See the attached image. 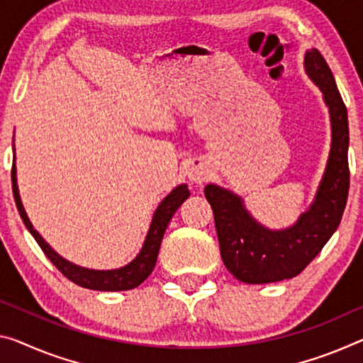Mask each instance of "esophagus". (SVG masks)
I'll list each match as a JSON object with an SVG mask.
<instances>
[{
  "mask_svg": "<svg viewBox=\"0 0 363 363\" xmlns=\"http://www.w3.org/2000/svg\"><path fill=\"white\" fill-rule=\"evenodd\" d=\"M208 175H209V170L208 167L204 165V162H201V160H193L191 164L188 165L186 169V177L189 182L193 183H203L208 180Z\"/></svg>",
  "mask_w": 363,
  "mask_h": 363,
  "instance_id": "esophagus-1",
  "label": "esophagus"
}]
</instances>
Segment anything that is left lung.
Returning <instances> with one entry per match:
<instances>
[{
    "label": "left lung",
    "mask_w": 363,
    "mask_h": 363,
    "mask_svg": "<svg viewBox=\"0 0 363 363\" xmlns=\"http://www.w3.org/2000/svg\"><path fill=\"white\" fill-rule=\"evenodd\" d=\"M305 68L325 96L333 128L330 160L310 209L294 227L272 232L252 219L235 194L216 185L204 188L214 213L222 261L238 281L247 284L277 282L298 276L336 232L347 203V108L330 66L316 48L306 52Z\"/></svg>",
    "instance_id": "1"
}]
</instances>
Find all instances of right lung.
<instances>
[{
    "label": "right lung",
    "mask_w": 363,
    "mask_h": 363,
    "mask_svg": "<svg viewBox=\"0 0 363 363\" xmlns=\"http://www.w3.org/2000/svg\"><path fill=\"white\" fill-rule=\"evenodd\" d=\"M11 180H13L14 201H16V206H18L19 214L22 217V220H24L27 230H29L33 235V238L37 240L38 247L42 248V252L45 253L47 258L58 267L61 274L68 277L71 282H74L81 287L92 289V291H111V292L130 291V289H135L139 286V284L146 281L147 276L154 269L155 261H157L160 243H162L165 228L169 225L172 216H174L175 211L180 208L183 201L189 196L186 185H180L159 204V208L152 217V224H150L147 237L144 240L141 253H139L130 264L115 271H92V269H86V267H79L69 263V261L63 259L58 253H55L53 250L48 247L45 240L38 235V232L33 228L24 208H22L19 191H18V183H16L14 165L13 169H11Z\"/></svg>",
    "instance_id": "add662e5"
}]
</instances>
